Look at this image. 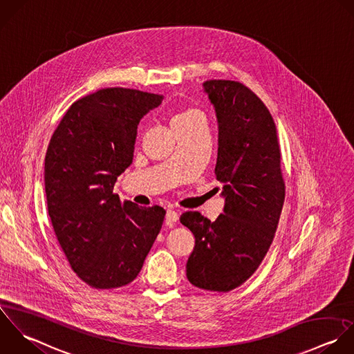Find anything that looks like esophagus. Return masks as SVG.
<instances>
[{
    "instance_id": "34e87169",
    "label": "esophagus",
    "mask_w": 354,
    "mask_h": 354,
    "mask_svg": "<svg viewBox=\"0 0 354 354\" xmlns=\"http://www.w3.org/2000/svg\"><path fill=\"white\" fill-rule=\"evenodd\" d=\"M178 219H179V215H178V212H176V211H174V209H167L165 221H167V223H168V225H172V223L178 222Z\"/></svg>"
}]
</instances>
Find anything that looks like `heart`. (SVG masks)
Listing matches in <instances>:
<instances>
[{
    "instance_id": "b5f03b06",
    "label": "heart",
    "mask_w": 354,
    "mask_h": 354,
    "mask_svg": "<svg viewBox=\"0 0 354 354\" xmlns=\"http://www.w3.org/2000/svg\"><path fill=\"white\" fill-rule=\"evenodd\" d=\"M193 120H204V117H203V114L198 110L187 107V109L179 110L172 117L171 124H183V122H189V121H193Z\"/></svg>"
}]
</instances>
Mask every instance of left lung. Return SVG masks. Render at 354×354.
Wrapping results in <instances>:
<instances>
[{
  "label": "left lung",
  "mask_w": 354,
  "mask_h": 354,
  "mask_svg": "<svg viewBox=\"0 0 354 354\" xmlns=\"http://www.w3.org/2000/svg\"><path fill=\"white\" fill-rule=\"evenodd\" d=\"M203 85L219 122L215 175L225 214L214 222L198 211L182 214L196 237L186 276L197 288L229 292L257 272L273 243L286 200L281 150L269 109L248 86L232 80Z\"/></svg>",
  "instance_id": "left-lung-1"
}]
</instances>
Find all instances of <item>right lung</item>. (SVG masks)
<instances>
[{"label":"right lung","instance_id":"add662e5","mask_svg":"<svg viewBox=\"0 0 354 354\" xmlns=\"http://www.w3.org/2000/svg\"><path fill=\"white\" fill-rule=\"evenodd\" d=\"M164 96L103 88L75 100L45 156V194L53 232L70 268L85 284L111 290L139 274L165 209L138 207L113 193L131 164L139 121Z\"/></svg>","mask_w":354,"mask_h":354}]
</instances>
